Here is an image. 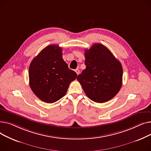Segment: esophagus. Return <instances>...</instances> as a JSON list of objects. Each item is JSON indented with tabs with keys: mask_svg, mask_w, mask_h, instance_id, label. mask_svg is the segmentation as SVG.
<instances>
[{
	"mask_svg": "<svg viewBox=\"0 0 151 151\" xmlns=\"http://www.w3.org/2000/svg\"><path fill=\"white\" fill-rule=\"evenodd\" d=\"M75 72L76 73V74L78 75L79 74H80V70H78V69H76L75 70Z\"/></svg>",
	"mask_w": 151,
	"mask_h": 151,
	"instance_id": "esophagus-1",
	"label": "esophagus"
}]
</instances>
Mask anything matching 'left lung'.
Returning <instances> with one entry per match:
<instances>
[{"label":"left lung","mask_w":151,"mask_h":151,"mask_svg":"<svg viewBox=\"0 0 151 151\" xmlns=\"http://www.w3.org/2000/svg\"><path fill=\"white\" fill-rule=\"evenodd\" d=\"M85 65L77 77L87 96L97 103H104L113 99L120 91L123 70L107 47L100 43L93 44L85 50Z\"/></svg>","instance_id":"1"}]
</instances>
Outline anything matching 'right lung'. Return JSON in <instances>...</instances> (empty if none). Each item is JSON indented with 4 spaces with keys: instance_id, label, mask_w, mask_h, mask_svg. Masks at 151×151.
Masks as SVG:
<instances>
[{
    "instance_id": "1",
    "label": "right lung",
    "mask_w": 151,
    "mask_h": 151,
    "mask_svg": "<svg viewBox=\"0 0 151 151\" xmlns=\"http://www.w3.org/2000/svg\"><path fill=\"white\" fill-rule=\"evenodd\" d=\"M29 77L30 87L35 96L44 102L52 104L65 96L77 74L63 60L61 47L51 45L31 62Z\"/></svg>"
}]
</instances>
